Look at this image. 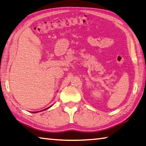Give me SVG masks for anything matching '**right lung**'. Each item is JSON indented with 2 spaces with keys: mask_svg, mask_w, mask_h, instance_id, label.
I'll return each instance as SVG.
<instances>
[{
  "mask_svg": "<svg viewBox=\"0 0 146 146\" xmlns=\"http://www.w3.org/2000/svg\"><path fill=\"white\" fill-rule=\"evenodd\" d=\"M48 108H49V107H48ZM48 108H47V109H44V110H46V109H48Z\"/></svg>",
  "mask_w": 146,
  "mask_h": 146,
  "instance_id": "1",
  "label": "right lung"
}]
</instances>
